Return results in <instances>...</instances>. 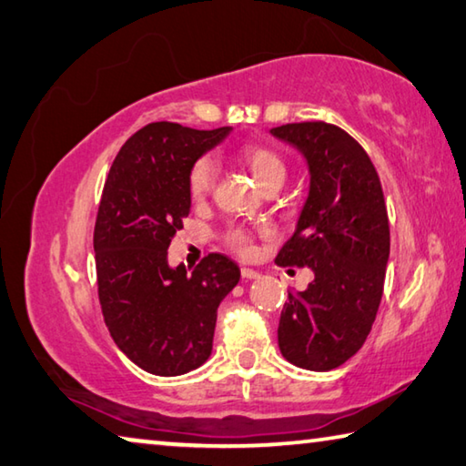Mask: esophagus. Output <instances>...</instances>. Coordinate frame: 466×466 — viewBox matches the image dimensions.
Listing matches in <instances>:
<instances>
[{"instance_id":"esophagus-1","label":"esophagus","mask_w":466,"mask_h":466,"mask_svg":"<svg viewBox=\"0 0 466 466\" xmlns=\"http://www.w3.org/2000/svg\"><path fill=\"white\" fill-rule=\"evenodd\" d=\"M241 279H246V280H258V279H259V272L251 270V268H241Z\"/></svg>"}]
</instances>
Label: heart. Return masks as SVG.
<instances>
[{
  "mask_svg": "<svg viewBox=\"0 0 466 466\" xmlns=\"http://www.w3.org/2000/svg\"><path fill=\"white\" fill-rule=\"evenodd\" d=\"M238 159L246 166L256 182L268 190L272 186H282L287 179V163H284L282 155L274 151L272 147L259 145V143H246L238 149ZM218 166L210 155L196 159L194 166L187 174V192H190L192 200H202L212 192V187L217 184ZM227 246L231 248L235 254L243 258L254 256L256 241L248 228L235 227L227 233Z\"/></svg>",
  "mask_w": 466,
  "mask_h": 466,
  "instance_id": "b5f03b06",
  "label": "heart"
}]
</instances>
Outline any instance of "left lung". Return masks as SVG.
<instances>
[{
    "label": "left lung",
    "instance_id": "left-lung-1",
    "mask_svg": "<svg viewBox=\"0 0 466 466\" xmlns=\"http://www.w3.org/2000/svg\"><path fill=\"white\" fill-rule=\"evenodd\" d=\"M270 133L295 145L311 174L297 231L276 264L307 266L315 279L289 292L279 346L299 369L328 372L362 348L379 311L390 248L385 196L369 153L344 128L313 120Z\"/></svg>",
    "mask_w": 466,
    "mask_h": 466
}]
</instances>
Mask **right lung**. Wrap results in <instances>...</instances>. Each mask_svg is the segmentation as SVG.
<instances>
[{
    "instance_id": "obj_1",
    "label": "right lung",
    "mask_w": 466,
    "mask_h": 466,
    "mask_svg": "<svg viewBox=\"0 0 466 466\" xmlns=\"http://www.w3.org/2000/svg\"><path fill=\"white\" fill-rule=\"evenodd\" d=\"M228 133L151 122L122 145L106 177L94 227L102 315L114 344L157 377L208 360L217 309L239 282V266L223 254L202 258L192 274L167 264L190 212V167Z\"/></svg>"
}]
</instances>
